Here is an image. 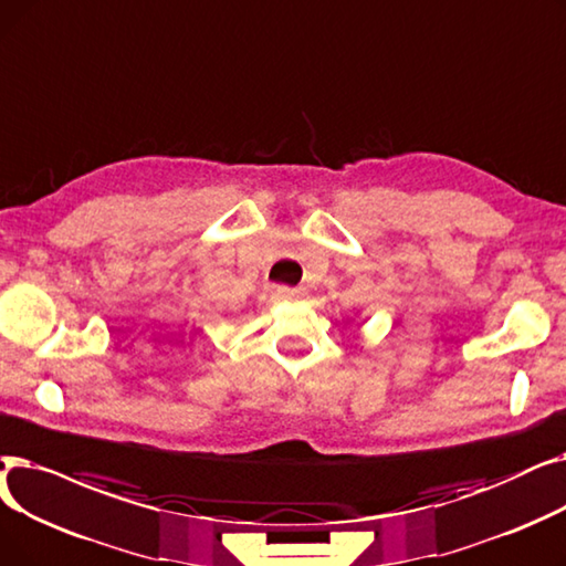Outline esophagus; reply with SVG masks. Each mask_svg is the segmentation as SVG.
<instances>
[{"label": "esophagus", "instance_id": "1", "mask_svg": "<svg viewBox=\"0 0 566 566\" xmlns=\"http://www.w3.org/2000/svg\"><path fill=\"white\" fill-rule=\"evenodd\" d=\"M279 300H300L304 297V290L302 287H287V285H279L276 287Z\"/></svg>", "mask_w": 566, "mask_h": 566}]
</instances>
